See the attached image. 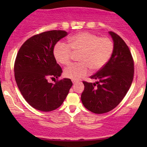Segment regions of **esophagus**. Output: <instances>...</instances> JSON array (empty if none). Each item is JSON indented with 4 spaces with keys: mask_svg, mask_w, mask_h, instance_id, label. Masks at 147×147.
<instances>
[{
    "mask_svg": "<svg viewBox=\"0 0 147 147\" xmlns=\"http://www.w3.org/2000/svg\"><path fill=\"white\" fill-rule=\"evenodd\" d=\"M72 83H73V84H75L77 82L76 80H72Z\"/></svg>",
    "mask_w": 147,
    "mask_h": 147,
    "instance_id": "1",
    "label": "esophagus"
}]
</instances>
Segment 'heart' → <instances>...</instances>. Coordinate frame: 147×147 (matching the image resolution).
I'll return each mask as SVG.
<instances>
[{
  "mask_svg": "<svg viewBox=\"0 0 147 147\" xmlns=\"http://www.w3.org/2000/svg\"><path fill=\"white\" fill-rule=\"evenodd\" d=\"M69 45L58 42L54 47L55 58L62 65L70 63L74 52H80L79 61L81 63H73L65 68V77L78 80L88 74L90 68L92 71L102 69L111 59L114 45L108 37H99L94 34L80 32L68 38Z\"/></svg>",
  "mask_w": 147,
  "mask_h": 147,
  "instance_id": "1",
  "label": "heart"
}]
</instances>
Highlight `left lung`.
I'll use <instances>...</instances> for the list:
<instances>
[{"label":"left lung","instance_id":"obj_1","mask_svg":"<svg viewBox=\"0 0 147 147\" xmlns=\"http://www.w3.org/2000/svg\"><path fill=\"white\" fill-rule=\"evenodd\" d=\"M114 49L108 63L91 77L95 83L84 82L81 99L84 107L97 114L115 109L127 93L132 84L134 63L129 47L117 34L109 32Z\"/></svg>","mask_w":147,"mask_h":147}]
</instances>
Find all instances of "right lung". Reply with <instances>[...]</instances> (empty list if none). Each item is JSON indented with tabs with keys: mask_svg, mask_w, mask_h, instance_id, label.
I'll use <instances>...</instances> for the list:
<instances>
[{
	"mask_svg": "<svg viewBox=\"0 0 147 147\" xmlns=\"http://www.w3.org/2000/svg\"><path fill=\"white\" fill-rule=\"evenodd\" d=\"M68 32L51 30L33 36L18 50L14 63L18 88L27 102L35 109L52 111L61 105L72 83L64 78L55 84L48 78L58 79L62 70L53 54L54 47Z\"/></svg>",
	"mask_w": 147,
	"mask_h": 147,
	"instance_id": "right-lung-1",
	"label": "right lung"
}]
</instances>
